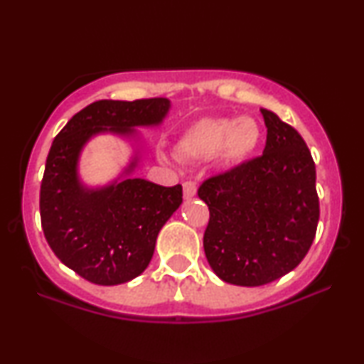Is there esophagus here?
I'll use <instances>...</instances> for the list:
<instances>
[{"instance_id": "34e87169", "label": "esophagus", "mask_w": 364, "mask_h": 364, "mask_svg": "<svg viewBox=\"0 0 364 364\" xmlns=\"http://www.w3.org/2000/svg\"><path fill=\"white\" fill-rule=\"evenodd\" d=\"M196 193H197V183L196 182H193V181L183 182V197H186L187 200L196 196Z\"/></svg>"}]
</instances>
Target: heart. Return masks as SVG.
<instances>
[{"instance_id": "1", "label": "heart", "mask_w": 364, "mask_h": 364, "mask_svg": "<svg viewBox=\"0 0 364 364\" xmlns=\"http://www.w3.org/2000/svg\"><path fill=\"white\" fill-rule=\"evenodd\" d=\"M260 139V126L252 117L202 119L182 134L177 152L197 161L217 156L227 166H237L257 151Z\"/></svg>"}]
</instances>
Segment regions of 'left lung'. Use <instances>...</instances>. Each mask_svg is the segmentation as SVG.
Here are the masks:
<instances>
[{"label":"left lung","instance_id":"8db88e82","mask_svg":"<svg viewBox=\"0 0 364 364\" xmlns=\"http://www.w3.org/2000/svg\"><path fill=\"white\" fill-rule=\"evenodd\" d=\"M263 154L198 187L210 218L203 250L223 282L260 287L275 282L310 250L320 218L316 171L295 127L262 109Z\"/></svg>","mask_w":364,"mask_h":364}]
</instances>
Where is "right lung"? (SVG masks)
Masks as SVG:
<instances>
[{
  "mask_svg": "<svg viewBox=\"0 0 364 364\" xmlns=\"http://www.w3.org/2000/svg\"><path fill=\"white\" fill-rule=\"evenodd\" d=\"M168 107L166 97L102 99L74 114L54 137L39 192L41 227L54 255L84 280L107 287L141 275L159 230L182 203V186L124 178L89 191L77 181L79 152L97 132L132 134L136 126L162 122Z\"/></svg>",
  "mask_w": 364,
  "mask_h": 364,
  "instance_id": "1",
  "label": "right lung"
}]
</instances>
